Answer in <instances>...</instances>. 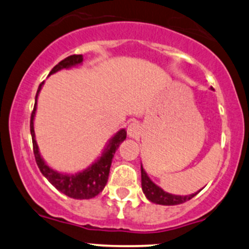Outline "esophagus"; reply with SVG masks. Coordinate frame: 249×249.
<instances>
[{"label": "esophagus", "instance_id": "34e87169", "mask_svg": "<svg viewBox=\"0 0 249 249\" xmlns=\"http://www.w3.org/2000/svg\"><path fill=\"white\" fill-rule=\"evenodd\" d=\"M141 131H142V127L141 125L138 124V123H132V124L128 125L127 127V136L130 137V138H139V136H141Z\"/></svg>", "mask_w": 249, "mask_h": 249}]
</instances>
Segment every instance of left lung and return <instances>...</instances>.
Segmentation results:
<instances>
[{
    "mask_svg": "<svg viewBox=\"0 0 249 249\" xmlns=\"http://www.w3.org/2000/svg\"><path fill=\"white\" fill-rule=\"evenodd\" d=\"M211 90H213V88H210ZM142 170V190L144 192L145 196L150 200L151 202L158 205H164V206H173V205H179L184 204V202L188 201L196 196L200 191L196 193L190 194V196H177V194H171L168 192H165L161 187H159L158 185L154 184L152 180L150 179V177L147 176L146 171L142 168V165L141 166Z\"/></svg>",
    "mask_w": 249,
    "mask_h": 249,
    "instance_id": "1",
    "label": "left lung"
}]
</instances>
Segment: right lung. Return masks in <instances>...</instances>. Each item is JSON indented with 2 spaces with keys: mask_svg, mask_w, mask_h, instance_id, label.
Returning a JSON list of instances; mask_svg holds the SVG:
<instances>
[{
  "mask_svg": "<svg viewBox=\"0 0 249 249\" xmlns=\"http://www.w3.org/2000/svg\"><path fill=\"white\" fill-rule=\"evenodd\" d=\"M83 63V55H72L67 57L59 62L53 69L50 71L49 76L53 73H56L57 71H61L64 69H71V68H76L82 65ZM43 84L42 82L39 84L38 90H37L36 97H35V105H34V111L31 113L30 119V133L31 138H33V146H34V154H35V159L38 166L39 171L43 176L45 177L51 185L62 192L65 196H70L73 199H91L95 198L99 193L104 190L105 185L107 182L108 173H110L111 162H112L113 157L117 148L119 145L126 138V130L125 128H121L118 132H116L108 139V142L105 145L104 150L101 156L96 159L90 166H88L84 170L78 171L75 173H63L59 171L53 170L47 164V161L43 159L39 152L38 145H37L36 137H35V130H34V121H35V115L37 110V99H38V95L41 92Z\"/></svg>",
  "mask_w": 249,
  "mask_h": 249,
  "instance_id": "right-lung-1",
  "label": "right lung"
}]
</instances>
